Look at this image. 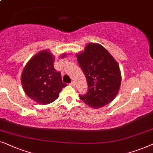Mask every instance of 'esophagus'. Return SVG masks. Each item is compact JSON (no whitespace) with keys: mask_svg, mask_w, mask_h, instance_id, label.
Returning <instances> with one entry per match:
<instances>
[{"mask_svg":"<svg viewBox=\"0 0 153 153\" xmlns=\"http://www.w3.org/2000/svg\"><path fill=\"white\" fill-rule=\"evenodd\" d=\"M71 85H72V86H73V87L75 86V82H74V81H73V82H71Z\"/></svg>","mask_w":153,"mask_h":153,"instance_id":"1","label":"esophagus"}]
</instances>
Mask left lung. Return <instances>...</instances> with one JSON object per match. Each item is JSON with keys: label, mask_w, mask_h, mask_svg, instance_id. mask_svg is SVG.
Instances as JSON below:
<instances>
[{"label": "left lung", "mask_w": 153, "mask_h": 153, "mask_svg": "<svg viewBox=\"0 0 153 153\" xmlns=\"http://www.w3.org/2000/svg\"><path fill=\"white\" fill-rule=\"evenodd\" d=\"M76 57L88 85L87 94L80 95L81 100L93 108L111 103L121 85V72L116 60L101 45L94 42L87 44Z\"/></svg>", "instance_id": "obj_1"}]
</instances>
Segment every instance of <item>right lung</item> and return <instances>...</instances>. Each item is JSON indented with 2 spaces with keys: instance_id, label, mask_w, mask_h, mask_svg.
<instances>
[{
  "instance_id": "obj_1",
  "label": "right lung",
  "mask_w": 153,
  "mask_h": 153,
  "mask_svg": "<svg viewBox=\"0 0 153 153\" xmlns=\"http://www.w3.org/2000/svg\"><path fill=\"white\" fill-rule=\"evenodd\" d=\"M62 58L66 56L62 54ZM55 58L45 50L35 54L26 64L21 75L24 92L30 99L41 105L55 101L67 85L62 82L60 72L54 68Z\"/></svg>"
}]
</instances>
